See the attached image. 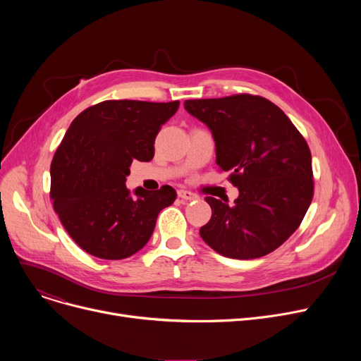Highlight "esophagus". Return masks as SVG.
Here are the masks:
<instances>
[{
  "label": "esophagus",
  "mask_w": 361,
  "mask_h": 361,
  "mask_svg": "<svg viewBox=\"0 0 361 361\" xmlns=\"http://www.w3.org/2000/svg\"><path fill=\"white\" fill-rule=\"evenodd\" d=\"M177 195L183 200H196V199H199V196L196 193L188 192V190H185V188H180V190L177 192Z\"/></svg>",
  "instance_id": "34e87169"
}]
</instances>
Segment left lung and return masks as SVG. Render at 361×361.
Returning a JSON list of instances; mask_svg holds the SVG:
<instances>
[{
  "instance_id": "obj_1",
  "label": "left lung",
  "mask_w": 361,
  "mask_h": 361,
  "mask_svg": "<svg viewBox=\"0 0 361 361\" xmlns=\"http://www.w3.org/2000/svg\"><path fill=\"white\" fill-rule=\"evenodd\" d=\"M215 140L216 165L231 171L233 204L207 196L212 218L200 237L231 259H256L287 241L313 197L310 149L290 118L253 94L184 102Z\"/></svg>"
}]
</instances>
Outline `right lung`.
Wrapping results in <instances>:
<instances>
[{
  "label": "right lung",
  "mask_w": 361,
  "mask_h": 361,
  "mask_svg": "<svg viewBox=\"0 0 361 361\" xmlns=\"http://www.w3.org/2000/svg\"><path fill=\"white\" fill-rule=\"evenodd\" d=\"M180 106L174 102L105 101L70 124L51 164L54 209L75 244L99 259L137 253L155 230L159 212L173 204V187L149 193L126 187L133 159L155 155L161 126Z\"/></svg>",
  "instance_id": "add662e5"
}]
</instances>
